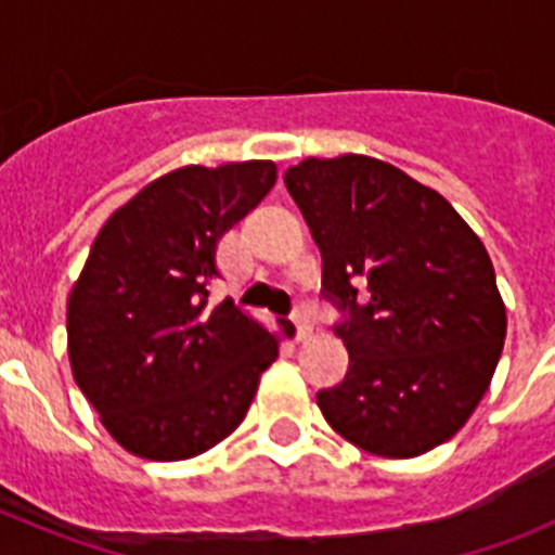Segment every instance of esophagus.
I'll return each mask as SVG.
<instances>
[{
	"label": "esophagus",
	"mask_w": 555,
	"mask_h": 555,
	"mask_svg": "<svg viewBox=\"0 0 555 555\" xmlns=\"http://www.w3.org/2000/svg\"><path fill=\"white\" fill-rule=\"evenodd\" d=\"M292 322H294V327H297V338H300V341H306V338L311 336V322H308V313L294 311Z\"/></svg>",
	"instance_id": "1"
}]
</instances>
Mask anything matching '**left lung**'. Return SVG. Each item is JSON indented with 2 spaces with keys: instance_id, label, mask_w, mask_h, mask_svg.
Returning a JSON list of instances; mask_svg holds the SVG:
<instances>
[{
  "instance_id": "1",
  "label": "left lung",
  "mask_w": 555,
  "mask_h": 555,
  "mask_svg": "<svg viewBox=\"0 0 555 555\" xmlns=\"http://www.w3.org/2000/svg\"><path fill=\"white\" fill-rule=\"evenodd\" d=\"M283 180L322 253V288L350 311L336 327L350 370L317 395L327 425L384 459L439 448L478 409L503 352L487 247L439 191L370 155L306 158Z\"/></svg>"
}]
</instances>
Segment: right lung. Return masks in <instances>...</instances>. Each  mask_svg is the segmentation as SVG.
Listing matches in <instances>:
<instances>
[{
	"mask_svg": "<svg viewBox=\"0 0 555 555\" xmlns=\"http://www.w3.org/2000/svg\"><path fill=\"white\" fill-rule=\"evenodd\" d=\"M278 180L272 160L180 166L116 208L68 294L72 375L107 434L183 461L233 434L281 350L233 300L210 306L217 244Z\"/></svg>",
	"mask_w": 555,
	"mask_h": 555,
	"instance_id": "1",
	"label": "right lung"
}]
</instances>
